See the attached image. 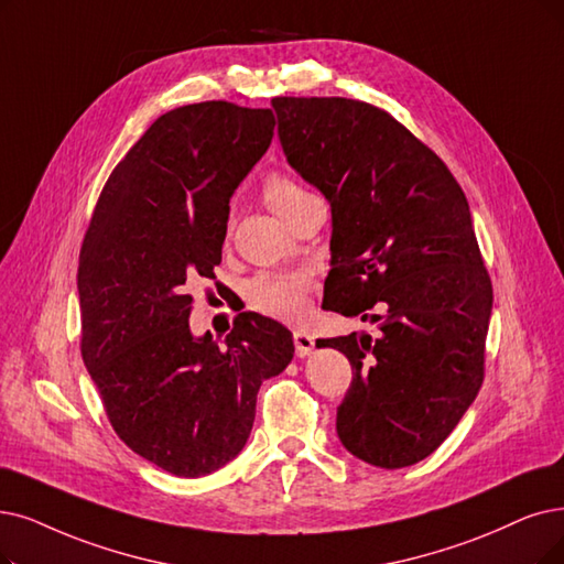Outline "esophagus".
<instances>
[{"instance_id":"esophagus-1","label":"esophagus","mask_w":564,"mask_h":564,"mask_svg":"<svg viewBox=\"0 0 564 564\" xmlns=\"http://www.w3.org/2000/svg\"><path fill=\"white\" fill-rule=\"evenodd\" d=\"M294 345H296V354L303 358L314 349V337L307 330L299 328V330H294Z\"/></svg>"}]
</instances>
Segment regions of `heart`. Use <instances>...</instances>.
<instances>
[{"mask_svg": "<svg viewBox=\"0 0 564 564\" xmlns=\"http://www.w3.org/2000/svg\"><path fill=\"white\" fill-rule=\"evenodd\" d=\"M305 196L307 192L284 175H273L263 187L265 204L280 217ZM307 286L310 280L303 273H263L252 280L247 296H250L252 307L268 317L296 319L305 307Z\"/></svg>", "mask_w": 564, "mask_h": 564, "instance_id": "heart-1", "label": "heart"}]
</instances>
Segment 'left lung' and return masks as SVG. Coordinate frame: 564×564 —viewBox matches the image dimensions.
<instances>
[{
	"mask_svg": "<svg viewBox=\"0 0 564 564\" xmlns=\"http://www.w3.org/2000/svg\"><path fill=\"white\" fill-rule=\"evenodd\" d=\"M270 104L289 166L330 204L324 310L379 328L317 343L354 370L337 437L375 467L414 465L452 435L484 381L492 286L467 198L384 110L343 97Z\"/></svg>",
	"mask_w": 564,
	"mask_h": 564,
	"instance_id": "1",
	"label": "left lung"
}]
</instances>
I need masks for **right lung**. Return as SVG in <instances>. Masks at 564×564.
Returning a JSON list of instances; mask_svg holds the SVG:
<instances>
[{
    "instance_id": "right-lung-1",
    "label": "right lung",
    "mask_w": 564,
    "mask_h": 564,
    "mask_svg": "<svg viewBox=\"0 0 564 564\" xmlns=\"http://www.w3.org/2000/svg\"><path fill=\"white\" fill-rule=\"evenodd\" d=\"M268 108L164 112L112 169L80 247V351L112 431L175 477H206L252 433L263 379L294 358L282 324L242 312L227 340L189 328L187 284L213 280L229 200L273 141Z\"/></svg>"
}]
</instances>
